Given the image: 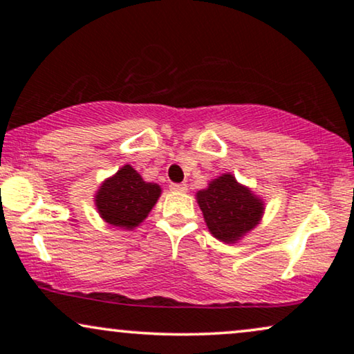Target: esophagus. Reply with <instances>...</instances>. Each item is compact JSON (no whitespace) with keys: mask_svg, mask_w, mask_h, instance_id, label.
Segmentation results:
<instances>
[{"mask_svg":"<svg viewBox=\"0 0 354 354\" xmlns=\"http://www.w3.org/2000/svg\"><path fill=\"white\" fill-rule=\"evenodd\" d=\"M169 187H171L172 192H178V193L187 192V183H171Z\"/></svg>","mask_w":354,"mask_h":354,"instance_id":"obj_1","label":"esophagus"}]
</instances>
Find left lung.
<instances>
[{
  "mask_svg": "<svg viewBox=\"0 0 354 354\" xmlns=\"http://www.w3.org/2000/svg\"><path fill=\"white\" fill-rule=\"evenodd\" d=\"M207 229L224 243H236L259 224L264 201L248 187L235 180L232 174H222L196 193Z\"/></svg>",
  "mask_w": 354,
  "mask_h": 354,
  "instance_id": "1",
  "label": "left lung"
}]
</instances>
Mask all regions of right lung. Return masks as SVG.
I'll use <instances>...</instances> for the list:
<instances>
[{"label": "right lung", "instance_id": "1", "mask_svg": "<svg viewBox=\"0 0 354 354\" xmlns=\"http://www.w3.org/2000/svg\"><path fill=\"white\" fill-rule=\"evenodd\" d=\"M159 196L161 187L158 183L145 182L130 164H125L101 183L95 205L103 221L130 230L147 219Z\"/></svg>", "mask_w": 354, "mask_h": 354}]
</instances>
